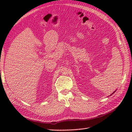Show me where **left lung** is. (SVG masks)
I'll use <instances>...</instances> for the list:
<instances>
[{
	"label": "left lung",
	"mask_w": 132,
	"mask_h": 132,
	"mask_svg": "<svg viewBox=\"0 0 132 132\" xmlns=\"http://www.w3.org/2000/svg\"><path fill=\"white\" fill-rule=\"evenodd\" d=\"M114 92H115V91H114ZM113 93H112V94H113Z\"/></svg>",
	"instance_id": "left-lung-1"
}]
</instances>
